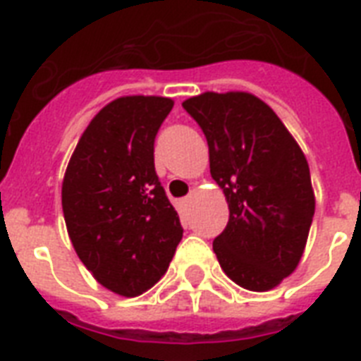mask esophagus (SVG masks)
Wrapping results in <instances>:
<instances>
[{"label":"esophagus","instance_id":"34e87169","mask_svg":"<svg viewBox=\"0 0 361 361\" xmlns=\"http://www.w3.org/2000/svg\"><path fill=\"white\" fill-rule=\"evenodd\" d=\"M178 204H180V208H187V206L191 204V198H189V197H187V198H181V200H180V202H178Z\"/></svg>","mask_w":361,"mask_h":361}]
</instances>
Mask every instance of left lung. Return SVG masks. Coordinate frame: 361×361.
<instances>
[{
    "instance_id": "obj_1",
    "label": "left lung",
    "mask_w": 361,
    "mask_h": 361,
    "mask_svg": "<svg viewBox=\"0 0 361 361\" xmlns=\"http://www.w3.org/2000/svg\"><path fill=\"white\" fill-rule=\"evenodd\" d=\"M209 147V172L228 202L214 240L221 268L247 290H271L298 268L314 215L307 159L268 104L245 92L183 101Z\"/></svg>"
}]
</instances>
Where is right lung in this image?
Returning a JSON list of instances; mask_svg holds the SVG:
<instances>
[{
	"label": "right lung",
	"mask_w": 361,
	"mask_h": 361,
	"mask_svg": "<svg viewBox=\"0 0 361 361\" xmlns=\"http://www.w3.org/2000/svg\"><path fill=\"white\" fill-rule=\"evenodd\" d=\"M172 106L155 95L114 99L82 133L63 176L61 206L76 255L125 298L166 274L183 236L153 164V142Z\"/></svg>",
	"instance_id": "add662e5"
}]
</instances>
